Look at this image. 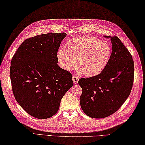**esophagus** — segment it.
Instances as JSON below:
<instances>
[{"label": "esophagus", "instance_id": "1", "mask_svg": "<svg viewBox=\"0 0 145 145\" xmlns=\"http://www.w3.org/2000/svg\"><path fill=\"white\" fill-rule=\"evenodd\" d=\"M72 81H73L74 83V84L78 83V81H79V78H78L77 76H74V75H73V76H72Z\"/></svg>", "mask_w": 145, "mask_h": 145}]
</instances>
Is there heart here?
Listing matches in <instances>:
<instances>
[{"mask_svg": "<svg viewBox=\"0 0 145 145\" xmlns=\"http://www.w3.org/2000/svg\"><path fill=\"white\" fill-rule=\"evenodd\" d=\"M67 49L61 48L57 53L60 66L66 71L72 70L78 64L80 72L86 76L99 74L108 64L111 48L108 43L93 36H81L70 39Z\"/></svg>", "mask_w": 145, "mask_h": 145, "instance_id": "heart-1", "label": "heart"}]
</instances>
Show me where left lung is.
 I'll return each instance as SVG.
<instances>
[{
    "instance_id": "1",
    "label": "left lung",
    "mask_w": 145,
    "mask_h": 145,
    "mask_svg": "<svg viewBox=\"0 0 145 145\" xmlns=\"http://www.w3.org/2000/svg\"><path fill=\"white\" fill-rule=\"evenodd\" d=\"M112 52L107 66L99 74L78 81L82 89L80 105L82 111L93 118L110 116L119 110L131 93L134 79L132 56L116 36H108Z\"/></svg>"
}]
</instances>
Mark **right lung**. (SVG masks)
<instances>
[{
  "mask_svg": "<svg viewBox=\"0 0 145 145\" xmlns=\"http://www.w3.org/2000/svg\"><path fill=\"white\" fill-rule=\"evenodd\" d=\"M63 33L29 38L12 59L10 77L14 96L31 116L47 119L57 113L61 99L73 86L72 74L57 65Z\"/></svg>",
  "mask_w": 145,
  "mask_h": 145,
  "instance_id": "obj_1",
  "label": "right lung"
}]
</instances>
